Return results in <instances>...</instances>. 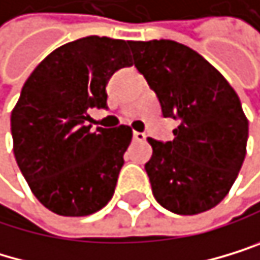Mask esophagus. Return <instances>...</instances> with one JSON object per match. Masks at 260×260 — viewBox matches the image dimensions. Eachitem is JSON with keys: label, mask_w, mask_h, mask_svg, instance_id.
I'll return each mask as SVG.
<instances>
[{"label": "esophagus", "mask_w": 260, "mask_h": 260, "mask_svg": "<svg viewBox=\"0 0 260 260\" xmlns=\"http://www.w3.org/2000/svg\"><path fill=\"white\" fill-rule=\"evenodd\" d=\"M133 139L136 142H144L145 141V134L144 133H137V131H134L133 133Z\"/></svg>", "instance_id": "34e87169"}]
</instances>
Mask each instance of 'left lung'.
<instances>
[{
  "mask_svg": "<svg viewBox=\"0 0 260 260\" xmlns=\"http://www.w3.org/2000/svg\"><path fill=\"white\" fill-rule=\"evenodd\" d=\"M136 69L153 89L174 139H148L145 165L153 197L176 214H200L219 205L246 156L248 119L229 81L205 57L171 40L129 41Z\"/></svg>",
  "mask_w": 260,
  "mask_h": 260,
  "instance_id": "left-lung-1",
  "label": "left lung"
}]
</instances>
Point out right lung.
Segmentation results:
<instances>
[{"mask_svg": "<svg viewBox=\"0 0 260 260\" xmlns=\"http://www.w3.org/2000/svg\"><path fill=\"white\" fill-rule=\"evenodd\" d=\"M129 41L86 36L52 51L25 81L11 115L14 155L33 195L59 216L80 217L112 200L129 126L91 131V108H107L105 86L131 67Z\"/></svg>", "mask_w": 260, "mask_h": 260, "instance_id": "obj_1", "label": "right lung"}]
</instances>
